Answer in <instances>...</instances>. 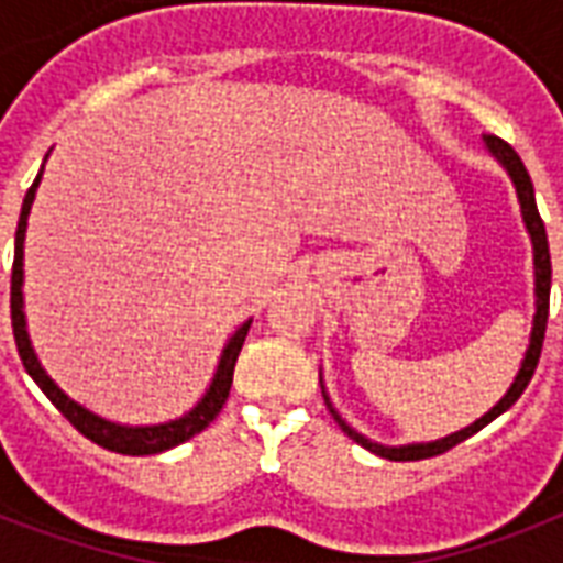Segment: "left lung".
Returning a JSON list of instances; mask_svg holds the SVG:
<instances>
[{"mask_svg":"<svg viewBox=\"0 0 563 563\" xmlns=\"http://www.w3.org/2000/svg\"><path fill=\"white\" fill-rule=\"evenodd\" d=\"M482 145L485 152L494 157V161L506 169V175L515 184L517 201H520V216H523L526 233L532 239V260H534V318H532V333H529V347L523 353V362H520V371H517L515 383L508 385V391L497 400V406H490L482 418H476L471 427L459 429V432H450V435L438 438V441H420V444H400V446H388L379 444V441H371L368 435H362L356 429L347 423V420L335 411V406L330 402V394L324 388V379H321V391H324L327 409L335 418V423L342 427V432L347 438H353L356 444H362L365 450H371L374 455H383L388 462H415V459H429V455L446 453L450 446L462 444L464 438L476 435L482 427H488L490 420L499 418L503 411H508L517 402V397L526 391V385L532 379L534 368H538V360H541V347H543V333H547V318H550V283H552V263H550V242H547V228H543L541 212H538V203H534V187L529 172H526L520 154L494 134L482 136Z\"/></svg>","mask_w":563,"mask_h":563,"instance_id":"obj_1","label":"left lung"}]
</instances>
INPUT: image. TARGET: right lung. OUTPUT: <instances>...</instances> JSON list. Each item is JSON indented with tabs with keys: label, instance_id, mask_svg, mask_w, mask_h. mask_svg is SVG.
Returning a JSON list of instances; mask_svg holds the SVG:
<instances>
[{
	"label": "right lung",
	"instance_id": "add662e5",
	"mask_svg": "<svg viewBox=\"0 0 563 563\" xmlns=\"http://www.w3.org/2000/svg\"><path fill=\"white\" fill-rule=\"evenodd\" d=\"M48 157V154H46ZM40 178H43V169L37 172V178L31 184V189L22 198L20 210V224H16V239H13V272H11V324H13V339H16V351H20V360L29 371V376L43 388L48 400L55 402L57 411L64 415L69 423H73L81 435H87L90 441H96L104 450H113V453L122 455H154L163 453V450H172V446L184 444L192 435H198L201 429H207L216 420V415L221 411L224 400H228L230 385H233V368H236L239 351L245 344V335L251 330V321L247 318L245 324L239 327L236 333L230 335L224 351L219 356V365H216V374L210 379V388L201 394V400L195 402L192 409L184 411L180 418L163 420V423H143V427H131V423H117V420H108L96 415L92 409H87L84 402L73 400L69 394L60 388V385L48 376V371L43 368V362L34 353V344H31L29 335V321H25V295H22V283H25V268H22V256H25V230H29V212L31 203H34V195H37Z\"/></svg>",
	"mask_w": 563,
	"mask_h": 563
}]
</instances>
